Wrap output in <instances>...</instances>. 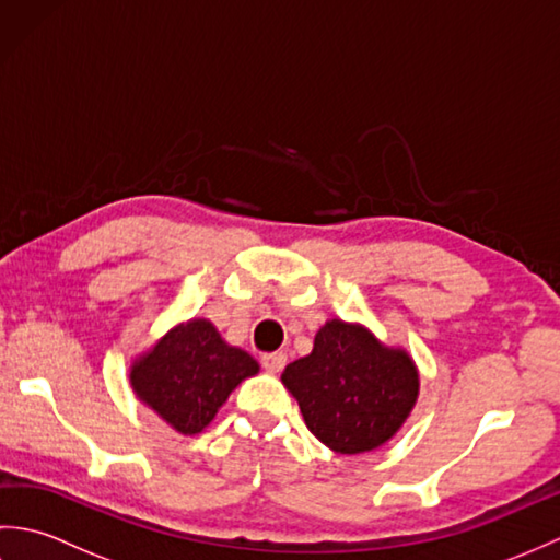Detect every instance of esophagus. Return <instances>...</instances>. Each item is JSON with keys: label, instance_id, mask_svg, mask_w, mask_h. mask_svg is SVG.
Listing matches in <instances>:
<instances>
[{"label": "esophagus", "instance_id": "1", "mask_svg": "<svg viewBox=\"0 0 560 560\" xmlns=\"http://www.w3.org/2000/svg\"><path fill=\"white\" fill-rule=\"evenodd\" d=\"M261 365H265V371H269V373H279V371H283V365H287V353L283 351L265 353L261 355Z\"/></svg>", "mask_w": 560, "mask_h": 560}]
</instances>
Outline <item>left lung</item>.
I'll list each match as a JSON object with an SVG mask.
<instances>
[{
  "instance_id": "left-lung-1",
  "label": "left lung",
  "mask_w": 560,
  "mask_h": 560,
  "mask_svg": "<svg viewBox=\"0 0 560 560\" xmlns=\"http://www.w3.org/2000/svg\"><path fill=\"white\" fill-rule=\"evenodd\" d=\"M281 380L311 433L341 455L383 445L419 395V373L407 353L385 349L371 331L341 319H329L313 353L289 363Z\"/></svg>"
}]
</instances>
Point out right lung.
Returning a JSON list of instances; mask_svg holds the SVG:
<instances>
[{"label": "right lung", "instance_id": "1", "mask_svg": "<svg viewBox=\"0 0 560 560\" xmlns=\"http://www.w3.org/2000/svg\"><path fill=\"white\" fill-rule=\"evenodd\" d=\"M259 371L253 355L229 347L207 319L175 327L135 363L132 387L183 435L201 433L241 380Z\"/></svg>", "mask_w": 560, "mask_h": 560}]
</instances>
